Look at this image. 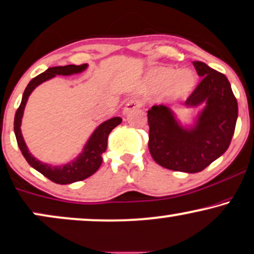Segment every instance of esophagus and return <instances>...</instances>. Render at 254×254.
<instances>
[{"label": "esophagus", "instance_id": "obj_1", "mask_svg": "<svg viewBox=\"0 0 254 254\" xmlns=\"http://www.w3.org/2000/svg\"><path fill=\"white\" fill-rule=\"evenodd\" d=\"M140 107H142V104H140L139 101H137V99H131V101H129L125 104V107L123 109V114L127 115L129 112L136 110V109H139Z\"/></svg>", "mask_w": 254, "mask_h": 254}]
</instances>
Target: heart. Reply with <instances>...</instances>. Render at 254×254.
Segmentation results:
<instances>
[{"instance_id": "obj_1", "label": "heart", "mask_w": 254, "mask_h": 254, "mask_svg": "<svg viewBox=\"0 0 254 254\" xmlns=\"http://www.w3.org/2000/svg\"><path fill=\"white\" fill-rule=\"evenodd\" d=\"M150 88L160 90L168 88V94L173 98L185 97L194 88L195 78L190 70L158 68L152 70L147 78Z\"/></svg>"}]
</instances>
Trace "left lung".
<instances>
[{"mask_svg":"<svg viewBox=\"0 0 254 254\" xmlns=\"http://www.w3.org/2000/svg\"><path fill=\"white\" fill-rule=\"evenodd\" d=\"M201 81L185 101L189 109L200 111L183 125L165 105L147 111L149 150L157 164L188 173L200 172L229 147L238 118V103L225 75L203 62H193Z\"/></svg>","mask_w":254,"mask_h":254,"instance_id":"8db88e82","label":"left lung"}]
</instances>
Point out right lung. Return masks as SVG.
Masks as SVG:
<instances>
[{"label": "right lung", "mask_w": 254, "mask_h": 254, "mask_svg": "<svg viewBox=\"0 0 254 254\" xmlns=\"http://www.w3.org/2000/svg\"><path fill=\"white\" fill-rule=\"evenodd\" d=\"M88 69V64H82V65H75V64H70V65L64 66H54V68L47 69L46 71L40 73V75L35 77L29 82V84L25 88L23 96H22V102L18 107L17 111L15 115L14 121V131L16 140H17L18 147H20L22 155L25 160L29 163V165L33 166L35 170L41 172L44 177L49 178L56 184H71V183L83 181V179L90 177L91 175L97 171L101 166L103 158L102 155L105 152L108 146V137L109 133L111 132L117 125L122 123L121 117H112L110 120L104 121L101 123L91 133L89 139L86 140L85 145L83 146L82 152L76 157L75 159L70 160L69 163L62 165H53L43 163L38 160L36 157L31 155L29 151L27 144L24 142V138L22 136L21 124L22 118H23V112L25 104H27L29 96L31 92L37 88L42 83L49 81L56 76H71L81 73L84 70Z\"/></svg>", "instance_id": "right-lung-1"}]
</instances>
